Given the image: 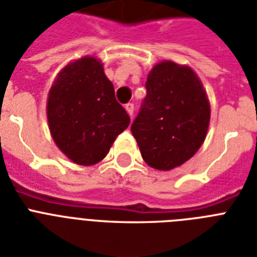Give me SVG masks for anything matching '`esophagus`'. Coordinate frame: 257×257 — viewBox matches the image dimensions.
<instances>
[{
	"mask_svg": "<svg viewBox=\"0 0 257 257\" xmlns=\"http://www.w3.org/2000/svg\"><path fill=\"white\" fill-rule=\"evenodd\" d=\"M124 108H126L127 114L133 118V115H134V104L133 103H127L126 106H124Z\"/></svg>",
	"mask_w": 257,
	"mask_h": 257,
	"instance_id": "obj_1",
	"label": "esophagus"
}]
</instances>
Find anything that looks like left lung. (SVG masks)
<instances>
[{"label":"left lung","instance_id":"obj_1","mask_svg":"<svg viewBox=\"0 0 257 257\" xmlns=\"http://www.w3.org/2000/svg\"><path fill=\"white\" fill-rule=\"evenodd\" d=\"M146 89L131 133L143 161L168 171L194 157L203 145L210 124V102L195 71L171 61L153 67Z\"/></svg>","mask_w":257,"mask_h":257}]
</instances>
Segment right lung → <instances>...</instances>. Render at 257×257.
Instances as JSON below:
<instances>
[{"label": "right lung", "instance_id": "obj_1", "mask_svg": "<svg viewBox=\"0 0 257 257\" xmlns=\"http://www.w3.org/2000/svg\"><path fill=\"white\" fill-rule=\"evenodd\" d=\"M47 122L55 145L70 161L91 166L107 155L130 116L116 102L99 59L83 57L55 78L47 98Z\"/></svg>", "mask_w": 257, "mask_h": 257}]
</instances>
